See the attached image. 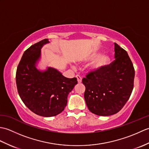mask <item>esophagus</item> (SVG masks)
Listing matches in <instances>:
<instances>
[{
    "label": "esophagus",
    "instance_id": "1",
    "mask_svg": "<svg viewBox=\"0 0 149 149\" xmlns=\"http://www.w3.org/2000/svg\"><path fill=\"white\" fill-rule=\"evenodd\" d=\"M75 77H76V78H77L78 83H81V82H82V77L81 76H79V75H77Z\"/></svg>",
    "mask_w": 149,
    "mask_h": 149
}]
</instances>
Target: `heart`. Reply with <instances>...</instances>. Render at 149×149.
Instances as JSON below:
<instances>
[{
  "mask_svg": "<svg viewBox=\"0 0 149 149\" xmlns=\"http://www.w3.org/2000/svg\"><path fill=\"white\" fill-rule=\"evenodd\" d=\"M95 61L91 65L90 70L93 73L100 72L108 65L110 61V58L106 54H101L99 51H94L90 53L85 58L86 62Z\"/></svg>",
  "mask_w": 149,
  "mask_h": 149,
  "instance_id": "obj_1",
  "label": "heart"
}]
</instances>
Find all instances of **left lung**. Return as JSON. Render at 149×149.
Instances as JSON below:
<instances>
[{
	"label": "left lung",
	"mask_w": 149,
	"mask_h": 149,
	"mask_svg": "<svg viewBox=\"0 0 149 149\" xmlns=\"http://www.w3.org/2000/svg\"><path fill=\"white\" fill-rule=\"evenodd\" d=\"M115 58L103 70L90 72L82 80L88 109L97 115L110 116L120 111L133 90V65L127 52L116 43Z\"/></svg>",
	"instance_id": "obj_1"
}]
</instances>
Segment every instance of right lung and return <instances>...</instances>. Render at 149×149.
<instances>
[{"label":"right lung","mask_w":149,"mask_h":149,"mask_svg":"<svg viewBox=\"0 0 149 149\" xmlns=\"http://www.w3.org/2000/svg\"><path fill=\"white\" fill-rule=\"evenodd\" d=\"M48 43V39H44L27 49L16 73V83L22 100L31 111L44 117L61 113L67 104L69 93L77 84V78H66L56 68L48 67L41 71L36 68L41 49Z\"/></svg>","instance_id":"1"}]
</instances>
